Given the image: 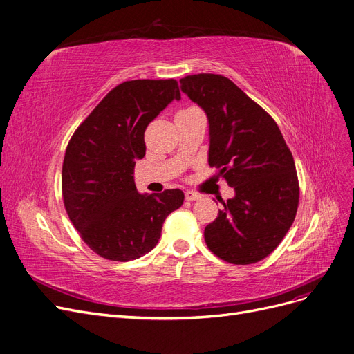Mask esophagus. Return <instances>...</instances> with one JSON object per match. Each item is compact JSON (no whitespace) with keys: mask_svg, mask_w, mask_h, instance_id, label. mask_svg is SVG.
I'll list each match as a JSON object with an SVG mask.
<instances>
[{"mask_svg":"<svg viewBox=\"0 0 354 354\" xmlns=\"http://www.w3.org/2000/svg\"><path fill=\"white\" fill-rule=\"evenodd\" d=\"M185 197H186V201H190V202H193V201H199L202 196H201L199 193H196V192L187 190V192L185 193Z\"/></svg>","mask_w":354,"mask_h":354,"instance_id":"obj_1","label":"esophagus"}]
</instances>
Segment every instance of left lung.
<instances>
[{
    "mask_svg": "<svg viewBox=\"0 0 354 354\" xmlns=\"http://www.w3.org/2000/svg\"><path fill=\"white\" fill-rule=\"evenodd\" d=\"M180 88L206 113L209 165L235 192L205 228L206 245L228 263H257L281 243L298 210L292 152L272 116L230 78L189 75Z\"/></svg>",
    "mask_w": 354,
    "mask_h": 354,
    "instance_id": "left-lung-1",
    "label": "left lung"
}]
</instances>
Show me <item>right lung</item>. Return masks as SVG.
Listing matches in <instances>:
<instances>
[{"label":"right lung","mask_w":354,"mask_h":354,"mask_svg":"<svg viewBox=\"0 0 354 354\" xmlns=\"http://www.w3.org/2000/svg\"><path fill=\"white\" fill-rule=\"evenodd\" d=\"M181 94L176 80L119 84L90 113L66 147L62 196L66 214L98 256L142 257L158 244L162 223L185 201L178 189L142 194L133 168L147 147V126Z\"/></svg>","instance_id":"obj_1"}]
</instances>
